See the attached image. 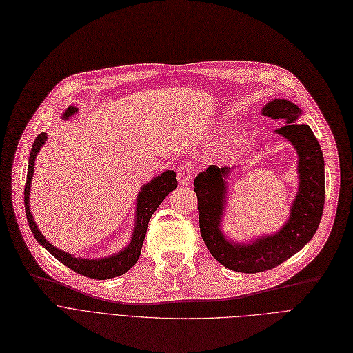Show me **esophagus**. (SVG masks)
<instances>
[{
  "mask_svg": "<svg viewBox=\"0 0 353 353\" xmlns=\"http://www.w3.org/2000/svg\"><path fill=\"white\" fill-rule=\"evenodd\" d=\"M192 170L188 165H181L177 170V180L180 186H189L192 181Z\"/></svg>",
  "mask_w": 353,
  "mask_h": 353,
  "instance_id": "obj_1",
  "label": "esophagus"
}]
</instances>
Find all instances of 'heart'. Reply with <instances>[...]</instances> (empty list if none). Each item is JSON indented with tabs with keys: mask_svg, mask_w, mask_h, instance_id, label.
Instances as JSON below:
<instances>
[{
	"mask_svg": "<svg viewBox=\"0 0 353 353\" xmlns=\"http://www.w3.org/2000/svg\"><path fill=\"white\" fill-rule=\"evenodd\" d=\"M239 141H241V135H239V134H236V135L232 137V140H231L232 144H236V143H239Z\"/></svg>",
	"mask_w": 353,
	"mask_h": 353,
	"instance_id": "1",
	"label": "heart"
}]
</instances>
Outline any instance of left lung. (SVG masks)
Here are the masks:
<instances>
[{"label":"left lung","instance_id":"8db88e82","mask_svg":"<svg viewBox=\"0 0 353 353\" xmlns=\"http://www.w3.org/2000/svg\"><path fill=\"white\" fill-rule=\"evenodd\" d=\"M264 117L284 121L275 130L297 152L299 189L285 223L277 232L238 242L222 229L228 203V179L232 167L209 165L194 179L201 235L214 259L232 271L261 272L297 254L316 234L325 206V159L312 128L300 124L303 111L287 99H272L261 110ZM236 168V167H235Z\"/></svg>","mask_w":353,"mask_h":353}]
</instances>
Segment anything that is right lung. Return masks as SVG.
Segmentation results:
<instances>
[{"label": "right lung", "mask_w": 353, "mask_h": 353, "mask_svg": "<svg viewBox=\"0 0 353 353\" xmlns=\"http://www.w3.org/2000/svg\"><path fill=\"white\" fill-rule=\"evenodd\" d=\"M76 112H78V108H76V106H68L62 118L69 119ZM46 141H48V134L46 132H41L36 137L32 147V152H30V157H28L27 181L24 188L26 216L34 238L37 239V242L41 245V247L48 250L56 259H59L60 263L65 264L74 272L85 275V277L95 279V280H106V279H114V277H118V275L125 274L132 265H135L137 261H139L151 214L157 210V208L161 205L165 196L177 188L176 172L165 170L164 173L152 177L151 181H148L147 185L141 186L139 196L135 199L137 201L135 223L131 232V239L127 247H124L121 251L110 256H103V258L74 256L73 254L59 250L57 247H54V245H52L48 239H46L44 235L40 232V229L37 228L32 212H30V190H32L34 161L37 159L39 151L41 150Z\"/></svg>", "instance_id": "add662e5"}]
</instances>
